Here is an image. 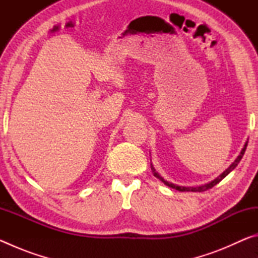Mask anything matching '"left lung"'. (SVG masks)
I'll return each mask as SVG.
<instances>
[{"label": "left lung", "mask_w": 258, "mask_h": 258, "mask_svg": "<svg viewBox=\"0 0 258 258\" xmlns=\"http://www.w3.org/2000/svg\"><path fill=\"white\" fill-rule=\"evenodd\" d=\"M247 143L248 142H246V145H244V147H243V149L241 150V152H240V155L238 156V158L234 160V163H232V165L230 166V167L226 169V171H224L223 173L221 174L220 176L218 177H216L215 180L214 181H212L211 183H207V184H205V185H202V186H196V187H191V186H180V185H175V184H173V183H171V182H167V181H165L163 177H161L159 174H157L156 172H155V169H154V174H155V176L156 177H158L160 181H163L166 185H168L169 187H173V189H175V190H178V191H192V192H203V191H206V190H208V189H212V187L214 186V185H216L218 182H221L222 180H223V178L228 175V174L232 171V169H234L235 167H237V165L239 164V161L241 160V158H242V156H243V154H244V151H246V148H247Z\"/></svg>", "instance_id": "left-lung-1"}]
</instances>
